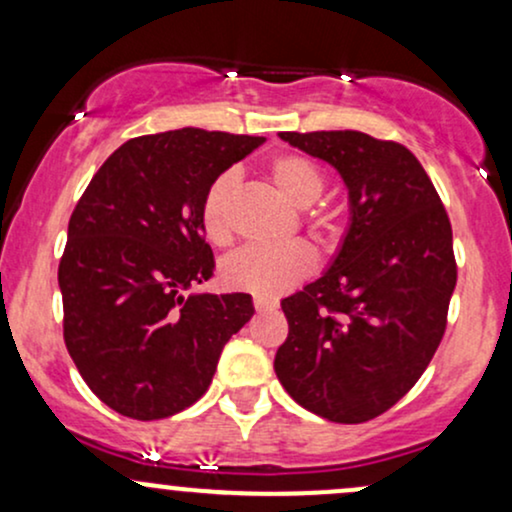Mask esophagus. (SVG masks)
Masks as SVG:
<instances>
[{
	"mask_svg": "<svg viewBox=\"0 0 512 512\" xmlns=\"http://www.w3.org/2000/svg\"><path fill=\"white\" fill-rule=\"evenodd\" d=\"M252 305H255V310H276V303L274 298H267V296H252Z\"/></svg>",
	"mask_w": 512,
	"mask_h": 512,
	"instance_id": "1",
	"label": "esophagus"
}]
</instances>
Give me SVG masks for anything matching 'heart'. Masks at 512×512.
I'll return each instance as SVG.
<instances>
[{
	"label": "heart",
	"instance_id": "1",
	"mask_svg": "<svg viewBox=\"0 0 512 512\" xmlns=\"http://www.w3.org/2000/svg\"><path fill=\"white\" fill-rule=\"evenodd\" d=\"M267 175L281 197L289 199L293 207H310L320 199L327 187L325 170L313 158L303 154H279L269 161ZM236 192V178L223 173L204 192L199 204V223L207 240L214 245H226L231 240V219L228 204ZM310 226L320 238L332 240L339 236L342 209L325 202L308 211ZM315 269V252L310 245L293 240L284 245H248L233 252L221 267V276L231 289L250 291L257 296H279L291 289L296 281Z\"/></svg>",
	"mask_w": 512,
	"mask_h": 512
}]
</instances>
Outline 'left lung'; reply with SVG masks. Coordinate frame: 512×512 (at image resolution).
Returning <instances> with one entry per match:
<instances>
[{"label": "left lung", "mask_w": 512, "mask_h": 512, "mask_svg": "<svg viewBox=\"0 0 512 512\" xmlns=\"http://www.w3.org/2000/svg\"><path fill=\"white\" fill-rule=\"evenodd\" d=\"M279 137L342 173L354 216L332 269L281 301L289 337L276 378L322 419L363 424L416 385L448 327V211L404 144L356 129Z\"/></svg>", "instance_id": "left-lung-1"}]
</instances>
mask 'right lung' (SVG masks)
I'll return each mask as SVG.
<instances>
[{
	"mask_svg": "<svg viewBox=\"0 0 512 512\" xmlns=\"http://www.w3.org/2000/svg\"><path fill=\"white\" fill-rule=\"evenodd\" d=\"M262 137L185 127L134 137L98 168L69 219L60 260L64 344L101 402L166 419L207 392L248 293L185 296L214 272L199 204Z\"/></svg>",
	"mask_w": 512,
	"mask_h": 512,
	"instance_id": "add662e5",
	"label": "right lung"
}]
</instances>
